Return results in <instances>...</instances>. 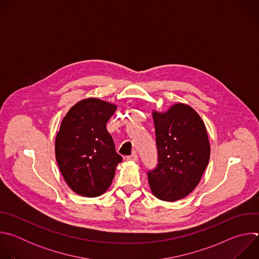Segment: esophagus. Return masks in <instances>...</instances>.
Here are the masks:
<instances>
[{"label": "esophagus", "mask_w": 259, "mask_h": 259, "mask_svg": "<svg viewBox=\"0 0 259 259\" xmlns=\"http://www.w3.org/2000/svg\"><path fill=\"white\" fill-rule=\"evenodd\" d=\"M128 161H133V162H136L138 160V157H137V154L135 152H133L130 156H127L126 158Z\"/></svg>", "instance_id": "esophagus-1"}]
</instances>
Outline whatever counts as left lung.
I'll return each mask as SVG.
<instances>
[{
  "instance_id": "obj_1",
  "label": "left lung",
  "mask_w": 259,
  "mask_h": 259,
  "mask_svg": "<svg viewBox=\"0 0 259 259\" xmlns=\"http://www.w3.org/2000/svg\"><path fill=\"white\" fill-rule=\"evenodd\" d=\"M158 150L157 167L147 172L153 194L173 202L192 193L208 165L210 143L201 117L188 104L166 113L153 112Z\"/></svg>"
}]
</instances>
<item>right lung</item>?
I'll list each match as a JSON object with an SVG mask.
<instances>
[{
    "instance_id": "right-lung-1",
    "label": "right lung",
    "mask_w": 259,
    "mask_h": 259,
    "mask_svg": "<svg viewBox=\"0 0 259 259\" xmlns=\"http://www.w3.org/2000/svg\"><path fill=\"white\" fill-rule=\"evenodd\" d=\"M117 105L87 98L73 105L63 118L55 139V157L67 186L80 196L105 193L122 157L116 152L106 123Z\"/></svg>"
}]
</instances>
